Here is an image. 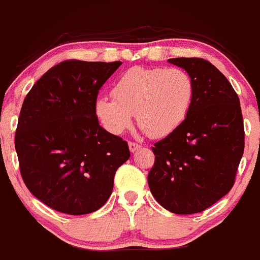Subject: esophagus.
I'll list each match as a JSON object with an SVG mask.
<instances>
[{"mask_svg": "<svg viewBox=\"0 0 260 260\" xmlns=\"http://www.w3.org/2000/svg\"><path fill=\"white\" fill-rule=\"evenodd\" d=\"M128 145H129V150L132 153H135L136 150H138L139 148H141V144L136 143V142H129V143H128Z\"/></svg>", "mask_w": 260, "mask_h": 260, "instance_id": "esophagus-1", "label": "esophagus"}]
</instances>
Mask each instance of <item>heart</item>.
Returning <instances> with one entry per match:
<instances>
[{"label": "heart", "mask_w": 260, "mask_h": 260, "mask_svg": "<svg viewBox=\"0 0 260 260\" xmlns=\"http://www.w3.org/2000/svg\"><path fill=\"white\" fill-rule=\"evenodd\" d=\"M195 85L185 70L142 68L127 70L113 87V97L96 101V115L104 127L121 135L132 124L149 137L159 138L174 132L186 118L192 105Z\"/></svg>", "instance_id": "heart-1"}]
</instances>
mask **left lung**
<instances>
[{"mask_svg":"<svg viewBox=\"0 0 260 260\" xmlns=\"http://www.w3.org/2000/svg\"><path fill=\"white\" fill-rule=\"evenodd\" d=\"M168 61L187 71L195 93L185 121L152 147L148 185L164 209L192 215L235 185L244 150L243 117L235 88L215 65L201 58Z\"/></svg>","mask_w":260,"mask_h":260,"instance_id":"obj_1","label":"left lung"}]
</instances>
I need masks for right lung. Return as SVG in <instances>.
I'll use <instances>...</instances> for the list:
<instances>
[{
	"label": "right lung",
	"instance_id": "1",
	"mask_svg": "<svg viewBox=\"0 0 260 260\" xmlns=\"http://www.w3.org/2000/svg\"><path fill=\"white\" fill-rule=\"evenodd\" d=\"M121 61L59 62L25 96L14 147L22 179L43 204L68 215L101 209L113 190L128 143L99 123L100 88Z\"/></svg>",
	"mask_w": 260,
	"mask_h": 260
}]
</instances>
